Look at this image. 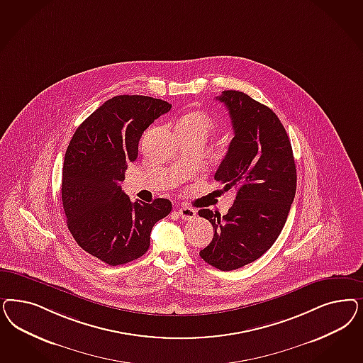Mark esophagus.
Here are the masks:
<instances>
[{"mask_svg": "<svg viewBox=\"0 0 363 363\" xmlns=\"http://www.w3.org/2000/svg\"><path fill=\"white\" fill-rule=\"evenodd\" d=\"M177 213H179V216L182 218V219H184V220H192V219H195L196 218V211L194 210V208H191V207H179L177 208Z\"/></svg>", "mask_w": 363, "mask_h": 363, "instance_id": "obj_1", "label": "esophagus"}]
</instances>
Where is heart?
<instances>
[{"label": "heart", "instance_id": "b5f03b06", "mask_svg": "<svg viewBox=\"0 0 363 363\" xmlns=\"http://www.w3.org/2000/svg\"><path fill=\"white\" fill-rule=\"evenodd\" d=\"M179 124L195 125V127H200V128L207 129V130L212 127V121H211L210 117L204 115V113H200V112L189 113Z\"/></svg>", "mask_w": 363, "mask_h": 363}]
</instances>
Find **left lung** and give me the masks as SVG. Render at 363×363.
Here are the masks:
<instances>
[{
  "label": "left lung",
  "mask_w": 363,
  "mask_h": 363,
  "mask_svg": "<svg viewBox=\"0 0 363 363\" xmlns=\"http://www.w3.org/2000/svg\"><path fill=\"white\" fill-rule=\"evenodd\" d=\"M216 100L227 106L234 138L215 180L224 191L236 189L230 211L200 210L215 234L200 257L222 271L240 269L262 257L278 239L296 191L291 143L269 106L239 91H223Z\"/></svg>",
  "instance_id": "obj_1"
}]
</instances>
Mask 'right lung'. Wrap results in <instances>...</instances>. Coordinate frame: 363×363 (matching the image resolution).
Here are the masks:
<instances>
[{
	"label": "right lung",
	"mask_w": 363,
	"mask_h": 363,
	"mask_svg": "<svg viewBox=\"0 0 363 363\" xmlns=\"http://www.w3.org/2000/svg\"><path fill=\"white\" fill-rule=\"evenodd\" d=\"M171 104L139 94L109 99L76 129L65 152L61 199L70 234L84 251L109 266L143 257L168 199L130 201L120 182L135 162L141 135Z\"/></svg>",
	"instance_id": "obj_1"
}]
</instances>
